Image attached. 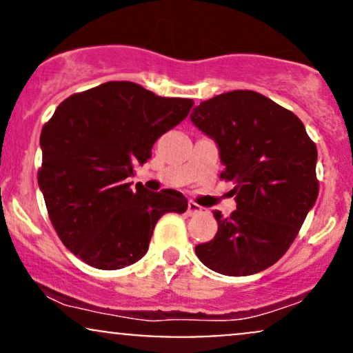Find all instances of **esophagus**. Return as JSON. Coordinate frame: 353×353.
<instances>
[{"mask_svg":"<svg viewBox=\"0 0 353 353\" xmlns=\"http://www.w3.org/2000/svg\"><path fill=\"white\" fill-rule=\"evenodd\" d=\"M188 212H189V216H197V214L202 212V208L199 204H196V202L190 201L188 204Z\"/></svg>","mask_w":353,"mask_h":353,"instance_id":"esophagus-1","label":"esophagus"}]
</instances>
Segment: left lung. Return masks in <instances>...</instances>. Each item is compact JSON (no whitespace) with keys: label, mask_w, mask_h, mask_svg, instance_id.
Returning a JSON list of instances; mask_svg holds the SVG:
<instances>
[{"label":"left lung","mask_w":353,"mask_h":353,"mask_svg":"<svg viewBox=\"0 0 353 353\" xmlns=\"http://www.w3.org/2000/svg\"><path fill=\"white\" fill-rule=\"evenodd\" d=\"M190 121L214 139L232 181L237 209L214 210L217 234L196 245L210 270L262 272L287 252L319 196L317 148L294 112L255 91H230L192 109Z\"/></svg>","instance_id":"left-lung-1"}]
</instances>
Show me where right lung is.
Here are the masks:
<instances>
[{"label": "right lung", "instance_id": "1", "mask_svg": "<svg viewBox=\"0 0 353 353\" xmlns=\"http://www.w3.org/2000/svg\"><path fill=\"white\" fill-rule=\"evenodd\" d=\"M192 104L131 81H109L56 108L39 137L38 184L51 224L76 257L101 270L123 269L148 252L165 212H185L181 192H149L143 184L132 190L128 177Z\"/></svg>", "mask_w": 353, "mask_h": 353}]
</instances>
